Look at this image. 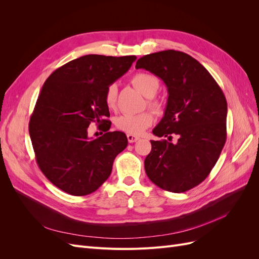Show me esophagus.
<instances>
[{"instance_id": "obj_1", "label": "esophagus", "mask_w": 259, "mask_h": 259, "mask_svg": "<svg viewBox=\"0 0 259 259\" xmlns=\"http://www.w3.org/2000/svg\"><path fill=\"white\" fill-rule=\"evenodd\" d=\"M127 140H128V143L133 144V143H136L137 140H139V137H137V136H135V135L127 134Z\"/></svg>"}]
</instances>
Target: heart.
<instances>
[{
	"mask_svg": "<svg viewBox=\"0 0 259 259\" xmlns=\"http://www.w3.org/2000/svg\"><path fill=\"white\" fill-rule=\"evenodd\" d=\"M132 84L135 88L149 98L148 105L150 106L156 112L162 110V104L160 100L152 98L160 88V81L158 77L151 73L138 72L132 77ZM105 104L109 109H114L116 107L117 101V86L116 84L108 85L105 92ZM154 121L153 113L150 111H144L136 114L125 113L121 114L115 119L114 124L117 130H120L126 134L131 135H140L144 131L150 127Z\"/></svg>",
	"mask_w": 259,
	"mask_h": 259,
	"instance_id": "b5f03b06",
	"label": "heart"
}]
</instances>
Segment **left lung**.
Listing matches in <instances>:
<instances>
[{
	"mask_svg": "<svg viewBox=\"0 0 259 259\" xmlns=\"http://www.w3.org/2000/svg\"><path fill=\"white\" fill-rule=\"evenodd\" d=\"M145 69L165 83V112L152 131L168 140H150L146 174L161 189L180 193L201 184L222 153L227 138V100L214 77L186 53L167 50L139 58ZM177 135L176 144L170 143Z\"/></svg>",
	"mask_w": 259,
	"mask_h": 259,
	"instance_id": "8db88e82",
	"label": "left lung"
}]
</instances>
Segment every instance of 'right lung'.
Instances as JSON below:
<instances>
[{
    "mask_svg": "<svg viewBox=\"0 0 259 259\" xmlns=\"http://www.w3.org/2000/svg\"><path fill=\"white\" fill-rule=\"evenodd\" d=\"M136 56L85 55L48 77L29 123L35 160L50 182L71 195L96 191L110 176L115 156L127 146L122 132H109L105 92L131 68ZM95 122L105 134L88 136Z\"/></svg>",
    "mask_w": 259,
    "mask_h": 259,
    "instance_id": "right-lung-1",
    "label": "right lung"
}]
</instances>
